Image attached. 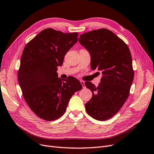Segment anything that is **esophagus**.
Here are the masks:
<instances>
[{"label": "esophagus", "instance_id": "esophagus-1", "mask_svg": "<svg viewBox=\"0 0 154 154\" xmlns=\"http://www.w3.org/2000/svg\"><path fill=\"white\" fill-rule=\"evenodd\" d=\"M80 82H81V84H82V88H85V87H86V86H85V82H84L83 81H81Z\"/></svg>", "mask_w": 154, "mask_h": 154}]
</instances>
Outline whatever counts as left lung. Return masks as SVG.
Returning <instances> with one entry per match:
<instances>
[{
    "label": "left lung",
    "mask_w": 154,
    "mask_h": 154,
    "mask_svg": "<svg viewBox=\"0 0 154 154\" xmlns=\"http://www.w3.org/2000/svg\"><path fill=\"white\" fill-rule=\"evenodd\" d=\"M79 41L90 54L91 69L102 73L98 86L85 82L93 93L85 105L86 110L96 120H108L121 109L129 94L134 78L129 49L122 39L105 28L83 33Z\"/></svg>",
    "instance_id": "left-lung-1"
}]
</instances>
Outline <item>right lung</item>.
<instances>
[{
  "label": "right lung",
  "mask_w": 154,
  "mask_h": 154,
  "mask_svg": "<svg viewBox=\"0 0 154 154\" xmlns=\"http://www.w3.org/2000/svg\"><path fill=\"white\" fill-rule=\"evenodd\" d=\"M77 32L43 30L28 42L21 57L18 78L23 96L40 118L51 121L64 114L72 95L82 86L73 77H58V66L78 41Z\"/></svg>",
  "instance_id": "add662e5"
}]
</instances>
